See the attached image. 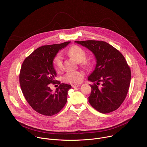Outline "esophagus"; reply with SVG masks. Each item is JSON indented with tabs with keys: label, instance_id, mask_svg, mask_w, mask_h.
I'll list each match as a JSON object with an SVG mask.
<instances>
[{
	"label": "esophagus",
	"instance_id": "obj_1",
	"mask_svg": "<svg viewBox=\"0 0 147 147\" xmlns=\"http://www.w3.org/2000/svg\"><path fill=\"white\" fill-rule=\"evenodd\" d=\"M79 86H80V84H73L72 85L73 88H77V87H78Z\"/></svg>",
	"mask_w": 147,
	"mask_h": 147
}]
</instances>
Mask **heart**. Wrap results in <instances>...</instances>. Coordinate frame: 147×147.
Wrapping results in <instances>:
<instances>
[{
  "label": "heart",
  "mask_w": 147,
  "mask_h": 147,
  "mask_svg": "<svg viewBox=\"0 0 147 147\" xmlns=\"http://www.w3.org/2000/svg\"><path fill=\"white\" fill-rule=\"evenodd\" d=\"M67 55L74 57L78 61H81L83 65H88L85 60L86 53L85 51L77 45L71 47L67 52ZM53 66L57 72H60L63 69L62 57L60 55H57L53 60ZM84 73L82 71H72L67 73L63 77V81L71 84H78L81 82Z\"/></svg>",
  "instance_id": "b5f03b06"
}]
</instances>
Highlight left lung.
I'll return each instance as SVG.
<instances>
[{
    "label": "left lung",
    "mask_w": 147,
    "mask_h": 147,
    "mask_svg": "<svg viewBox=\"0 0 147 147\" xmlns=\"http://www.w3.org/2000/svg\"><path fill=\"white\" fill-rule=\"evenodd\" d=\"M75 42L90 50L96 60L95 70L88 78L94 82V84L90 85L89 103L102 113L117 109L126 97L131 80L130 68L124 57L117 49L102 40H76ZM100 82L101 88L98 87Z\"/></svg>",
    "instance_id": "1"
}]
</instances>
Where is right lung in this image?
Here are the masks:
<instances>
[{
	"label": "right lung",
	"instance_id": "right-lung-1",
	"mask_svg": "<svg viewBox=\"0 0 147 147\" xmlns=\"http://www.w3.org/2000/svg\"><path fill=\"white\" fill-rule=\"evenodd\" d=\"M70 42L42 46L35 49L24 60L21 67L19 81L23 94L31 108L45 116L59 113L67 102V92L71 87L60 84L55 80L56 72L53 60L59 50ZM50 83L60 85L53 93Z\"/></svg>",
	"mask_w": 147,
	"mask_h": 147
}]
</instances>
